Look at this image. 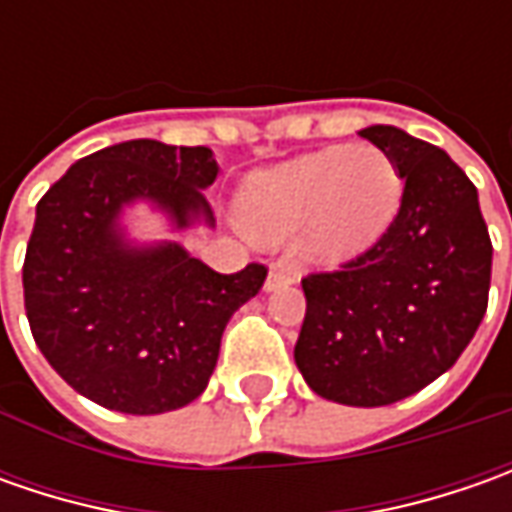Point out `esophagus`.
Wrapping results in <instances>:
<instances>
[{
    "label": "esophagus",
    "mask_w": 512,
    "mask_h": 512,
    "mask_svg": "<svg viewBox=\"0 0 512 512\" xmlns=\"http://www.w3.org/2000/svg\"><path fill=\"white\" fill-rule=\"evenodd\" d=\"M296 282V270H290L285 265H273L270 267V273H267V282L265 290H279V287L293 285Z\"/></svg>",
    "instance_id": "obj_1"
}]
</instances>
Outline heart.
<instances>
[{"instance_id":"heart-1","label":"heart","mask_w":512,"mask_h":512,"mask_svg":"<svg viewBox=\"0 0 512 512\" xmlns=\"http://www.w3.org/2000/svg\"><path fill=\"white\" fill-rule=\"evenodd\" d=\"M402 202V176L373 145L327 148L256 173L242 190L239 216L262 242L305 230L302 253L336 265L373 247Z\"/></svg>"}]
</instances>
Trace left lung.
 Here are the masks:
<instances>
[{"mask_svg": "<svg viewBox=\"0 0 512 512\" xmlns=\"http://www.w3.org/2000/svg\"><path fill=\"white\" fill-rule=\"evenodd\" d=\"M402 176V205L373 247L302 279L296 367L313 393L382 407L450 370L487 310L493 245L479 193L442 148L393 125L359 130Z\"/></svg>", "mask_w": 512, "mask_h": 512, "instance_id": "obj_1", "label": "left lung"}]
</instances>
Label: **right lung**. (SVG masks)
I'll return each instance as SVG.
<instances>
[{
    "label": "right lung",
    "instance_id": "1",
    "mask_svg": "<svg viewBox=\"0 0 512 512\" xmlns=\"http://www.w3.org/2000/svg\"><path fill=\"white\" fill-rule=\"evenodd\" d=\"M219 165L210 148L130 139L90 153L36 205L22 287L42 356L90 402L153 416L205 393L230 316L267 267L216 273L185 247H130L119 210L150 199L176 227L205 216Z\"/></svg>",
    "mask_w": 512,
    "mask_h": 512
}]
</instances>
